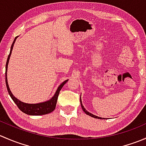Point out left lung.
Returning <instances> with one entry per match:
<instances>
[{
    "label": "left lung",
    "mask_w": 146,
    "mask_h": 146,
    "mask_svg": "<svg viewBox=\"0 0 146 146\" xmlns=\"http://www.w3.org/2000/svg\"><path fill=\"white\" fill-rule=\"evenodd\" d=\"M80 104H81L82 109V110H83V111H84V112L85 113V114H88V115H89V116H90V117H93V118L100 119H106V118H102V117H98V116H95V115H94V114H91V113H90L89 111H87V110H85V108H84L83 105H82V101H81V96H80Z\"/></svg>",
    "instance_id": "left-lung-1"
}]
</instances>
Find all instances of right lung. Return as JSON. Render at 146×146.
<instances>
[{
    "mask_svg": "<svg viewBox=\"0 0 146 146\" xmlns=\"http://www.w3.org/2000/svg\"><path fill=\"white\" fill-rule=\"evenodd\" d=\"M17 38V36H16V37L15 38L14 41H13V44H12L11 48H10V54L8 55V59H7L6 62V66H5V83H6V87L7 89H8V93H9L12 100H13L14 101V102L17 104V107H18L23 112H24L25 114H27L28 115L39 116L51 113V111H53L55 110L56 105L57 102V99H58V95H59L60 90H61V88H63V86H64L65 84L67 82L68 80H65L64 82H63L58 87V88H57L56 91L54 96H53L51 99H49L47 101L43 102L40 103H36V104H28V103L23 102H21L20 100H19L18 99H17V98L13 95L11 91H10L9 85H8V78H7V71H8V63H9L10 57V55H11L12 51H13V46H14V44Z\"/></svg>",
    "mask_w": 146,
    "mask_h": 146,
    "instance_id": "add662e5",
    "label": "right lung"
}]
</instances>
